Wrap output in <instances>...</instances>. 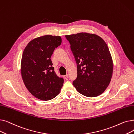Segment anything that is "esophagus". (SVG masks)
<instances>
[{
    "mask_svg": "<svg viewBox=\"0 0 134 134\" xmlns=\"http://www.w3.org/2000/svg\"><path fill=\"white\" fill-rule=\"evenodd\" d=\"M64 78L66 80H68V74H66L64 76Z\"/></svg>",
    "mask_w": 134,
    "mask_h": 134,
    "instance_id": "1",
    "label": "esophagus"
}]
</instances>
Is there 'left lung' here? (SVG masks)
I'll return each mask as SVG.
<instances>
[{
	"instance_id": "1",
	"label": "left lung",
	"mask_w": 134,
	"mask_h": 134,
	"mask_svg": "<svg viewBox=\"0 0 134 134\" xmlns=\"http://www.w3.org/2000/svg\"><path fill=\"white\" fill-rule=\"evenodd\" d=\"M77 63V91L88 97L102 94L109 86L113 73V61L105 42L98 35L80 32L66 35Z\"/></svg>"
}]
</instances>
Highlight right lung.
Instances as JSON below:
<instances>
[{
	"instance_id": "add662e5",
	"label": "right lung",
	"mask_w": 134,
	"mask_h": 134,
	"mask_svg": "<svg viewBox=\"0 0 134 134\" xmlns=\"http://www.w3.org/2000/svg\"><path fill=\"white\" fill-rule=\"evenodd\" d=\"M61 42L60 36L44 35L31 40L23 51L20 69L24 83L40 100L53 99L63 86V79L56 74L51 59Z\"/></svg>"
}]
</instances>
